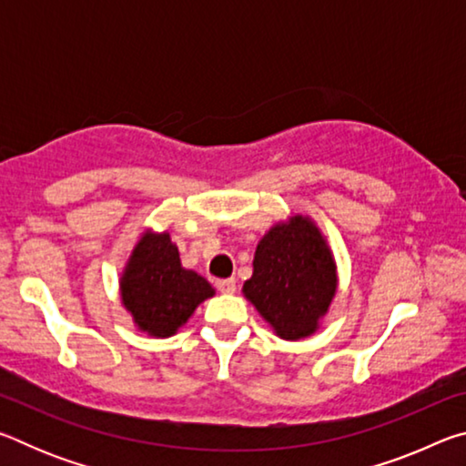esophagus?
<instances>
[{
  "label": "esophagus",
  "mask_w": 466,
  "mask_h": 466,
  "mask_svg": "<svg viewBox=\"0 0 466 466\" xmlns=\"http://www.w3.org/2000/svg\"><path fill=\"white\" fill-rule=\"evenodd\" d=\"M216 288L222 291V294H234L236 291V281L230 278V279H218L216 281Z\"/></svg>",
  "instance_id": "34e87169"
}]
</instances>
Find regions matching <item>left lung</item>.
<instances>
[{
    "label": "left lung",
    "instance_id": "1",
    "mask_svg": "<svg viewBox=\"0 0 466 466\" xmlns=\"http://www.w3.org/2000/svg\"><path fill=\"white\" fill-rule=\"evenodd\" d=\"M337 291V265L309 216H289L257 244L242 294L286 341L317 333Z\"/></svg>",
    "mask_w": 466,
    "mask_h": 466
}]
</instances>
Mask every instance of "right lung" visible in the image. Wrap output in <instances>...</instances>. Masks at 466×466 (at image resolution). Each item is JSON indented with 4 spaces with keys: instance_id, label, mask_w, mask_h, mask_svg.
<instances>
[{
    "instance_id": "add662e5",
    "label": "right lung",
    "mask_w": 466,
    "mask_h": 466,
    "mask_svg": "<svg viewBox=\"0 0 466 466\" xmlns=\"http://www.w3.org/2000/svg\"><path fill=\"white\" fill-rule=\"evenodd\" d=\"M121 299L136 327L152 337H170L216 294L199 273L180 265L168 232L146 230L121 273Z\"/></svg>"
}]
</instances>
